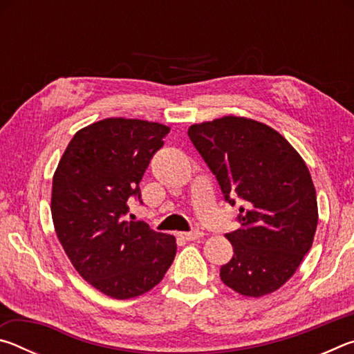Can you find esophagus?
I'll list each match as a JSON object with an SVG mask.
<instances>
[{
    "instance_id": "obj_1",
    "label": "esophagus",
    "mask_w": 354,
    "mask_h": 354,
    "mask_svg": "<svg viewBox=\"0 0 354 354\" xmlns=\"http://www.w3.org/2000/svg\"><path fill=\"white\" fill-rule=\"evenodd\" d=\"M179 237L184 239V241H196V239L203 237L201 231H190V232H181Z\"/></svg>"
}]
</instances>
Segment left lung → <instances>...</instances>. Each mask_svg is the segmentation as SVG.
<instances>
[{
	"label": "left lung",
	"instance_id": "obj_1",
	"mask_svg": "<svg viewBox=\"0 0 354 354\" xmlns=\"http://www.w3.org/2000/svg\"><path fill=\"white\" fill-rule=\"evenodd\" d=\"M187 134L217 176L225 200L239 196L242 227L225 237L234 256L220 278L245 297H262L289 281L313 247L319 209L301 156L278 131L225 115L192 124Z\"/></svg>",
	"mask_w": 354,
	"mask_h": 354
}]
</instances>
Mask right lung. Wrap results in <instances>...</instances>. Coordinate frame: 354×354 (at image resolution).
I'll use <instances>...</instances> for the list:
<instances>
[{
  "mask_svg": "<svg viewBox=\"0 0 354 354\" xmlns=\"http://www.w3.org/2000/svg\"><path fill=\"white\" fill-rule=\"evenodd\" d=\"M170 128L137 118H104L77 131L53 176L51 215L59 242L81 278L128 299L162 281L176 239L124 221L129 196Z\"/></svg>",
  "mask_w": 354,
  "mask_h": 354,
  "instance_id": "right-lung-1",
  "label": "right lung"
}]
</instances>
